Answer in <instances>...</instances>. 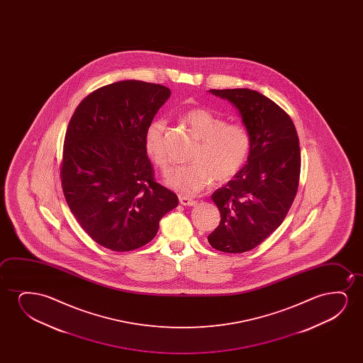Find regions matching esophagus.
Segmentation results:
<instances>
[{
	"label": "esophagus",
	"mask_w": 363,
	"mask_h": 363,
	"mask_svg": "<svg viewBox=\"0 0 363 363\" xmlns=\"http://www.w3.org/2000/svg\"><path fill=\"white\" fill-rule=\"evenodd\" d=\"M179 203L182 204V206H194V204L197 203L194 199H189L187 196H179Z\"/></svg>",
	"instance_id": "obj_1"
}]
</instances>
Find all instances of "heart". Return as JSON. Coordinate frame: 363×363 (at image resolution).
Wrapping results in <instances>:
<instances>
[{
    "label": "heart",
    "mask_w": 363,
    "mask_h": 363,
    "mask_svg": "<svg viewBox=\"0 0 363 363\" xmlns=\"http://www.w3.org/2000/svg\"><path fill=\"white\" fill-rule=\"evenodd\" d=\"M199 145L191 155L192 164L174 167L166 176V184L184 196H194L207 189L212 181L228 182L243 169L252 149L249 130L239 123H227L223 116L204 108H194L184 114ZM166 123L156 120L145 134V149L157 167L166 172L169 156L166 147Z\"/></svg>",
    "instance_id": "heart-1"
}]
</instances>
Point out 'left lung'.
Segmentation results:
<instances>
[{"label": "left lung", "mask_w": 363, "mask_h": 363, "mask_svg": "<svg viewBox=\"0 0 363 363\" xmlns=\"http://www.w3.org/2000/svg\"><path fill=\"white\" fill-rule=\"evenodd\" d=\"M209 91L237 106L252 149L248 164L212 194L220 222L208 242L224 253H244L268 238L293 204L301 169L298 133L286 111L255 90Z\"/></svg>", "instance_id": "obj_1"}]
</instances>
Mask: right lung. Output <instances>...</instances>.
<instances>
[{"label": "right lung", "mask_w": 363, "mask_h": 363, "mask_svg": "<svg viewBox=\"0 0 363 363\" xmlns=\"http://www.w3.org/2000/svg\"><path fill=\"white\" fill-rule=\"evenodd\" d=\"M171 91L123 80L80 101L65 131L60 182L70 212L94 242L114 252L149 243L176 194L155 179L145 134Z\"/></svg>", "instance_id": "obj_1"}]
</instances>
